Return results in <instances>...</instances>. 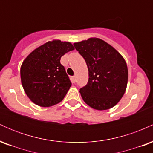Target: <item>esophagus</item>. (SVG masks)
I'll list each match as a JSON object with an SVG mask.
<instances>
[{
	"label": "esophagus",
	"instance_id": "34e87169",
	"mask_svg": "<svg viewBox=\"0 0 153 153\" xmlns=\"http://www.w3.org/2000/svg\"><path fill=\"white\" fill-rule=\"evenodd\" d=\"M76 77H75V75H74V76H72L71 77V80H72V82H75V80H76Z\"/></svg>",
	"mask_w": 153,
	"mask_h": 153
}]
</instances>
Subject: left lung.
<instances>
[{
  "mask_svg": "<svg viewBox=\"0 0 153 153\" xmlns=\"http://www.w3.org/2000/svg\"><path fill=\"white\" fill-rule=\"evenodd\" d=\"M86 62L88 81L80 89L91 108L106 110L122 99L127 88L128 69L124 59L113 47L99 38L73 44Z\"/></svg>",
  "mask_w": 153,
  "mask_h": 153,
  "instance_id": "obj_1",
  "label": "left lung"
}]
</instances>
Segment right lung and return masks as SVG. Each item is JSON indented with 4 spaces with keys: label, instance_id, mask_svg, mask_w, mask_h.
Wrapping results in <instances>:
<instances>
[{
    "label": "right lung",
    "instance_id": "right-lung-1",
    "mask_svg": "<svg viewBox=\"0 0 153 153\" xmlns=\"http://www.w3.org/2000/svg\"><path fill=\"white\" fill-rule=\"evenodd\" d=\"M73 50L71 42L53 40L39 47L24 59L21 79L24 91L33 103L49 107L64 99L72 83L60 58Z\"/></svg>",
    "mask_w": 153,
    "mask_h": 153
}]
</instances>
